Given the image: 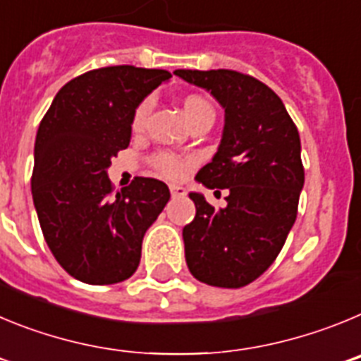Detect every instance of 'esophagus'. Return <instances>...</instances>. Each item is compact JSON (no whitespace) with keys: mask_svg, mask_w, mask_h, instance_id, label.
I'll return each mask as SVG.
<instances>
[{"mask_svg":"<svg viewBox=\"0 0 361 361\" xmlns=\"http://www.w3.org/2000/svg\"><path fill=\"white\" fill-rule=\"evenodd\" d=\"M170 191H171V197H173V199H180V197H186V188L178 186V184H171Z\"/></svg>","mask_w":361,"mask_h":361,"instance_id":"1","label":"esophagus"}]
</instances>
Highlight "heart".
I'll list each match as a JSON object with an SVG mask.
<instances>
[{"mask_svg":"<svg viewBox=\"0 0 361 361\" xmlns=\"http://www.w3.org/2000/svg\"><path fill=\"white\" fill-rule=\"evenodd\" d=\"M149 108H152V99H145L139 106H137L135 114H133V128L135 130H141L142 124H145L146 117H148L149 114ZM183 110H184V116H186V119H191V117L195 116V114H199V111L202 110H212V106H209L206 101H204L202 97H197V95H190V97L184 99L183 103ZM157 166L161 168V171L164 175H168V177H180V175L186 171V162L183 161V159L175 157V155H171V153H162V155H159L157 157Z\"/></svg>","mask_w":361,"mask_h":361,"instance_id":"1","label":"heart"}]
</instances>
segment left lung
Masks as SVG:
<instances>
[{"label":"left lung","mask_w":361,"mask_h":361,"mask_svg":"<svg viewBox=\"0 0 361 361\" xmlns=\"http://www.w3.org/2000/svg\"><path fill=\"white\" fill-rule=\"evenodd\" d=\"M224 110L212 162L195 180L228 190L215 209L191 191L195 219L184 226L188 269L215 288H242L273 264L296 220L304 166L300 135L282 99L258 79L233 70H175Z\"/></svg>","instance_id":"8db88e82"}]
</instances>
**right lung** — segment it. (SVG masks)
I'll return each mask as SVG.
<instances>
[{
	"mask_svg": "<svg viewBox=\"0 0 361 361\" xmlns=\"http://www.w3.org/2000/svg\"><path fill=\"white\" fill-rule=\"evenodd\" d=\"M170 72L106 66L66 82L43 117L34 146L32 199L59 266L92 286L130 279L142 237L170 200L157 178L137 177L111 197L108 168L132 139L137 106Z\"/></svg>",
	"mask_w": 361,
	"mask_h": 361,
	"instance_id": "1",
	"label": "right lung"
}]
</instances>
